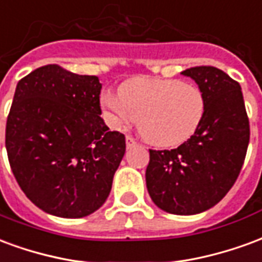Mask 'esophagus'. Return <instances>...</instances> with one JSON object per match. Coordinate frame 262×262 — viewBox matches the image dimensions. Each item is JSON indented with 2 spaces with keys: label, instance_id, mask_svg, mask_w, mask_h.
<instances>
[{
  "label": "esophagus",
  "instance_id": "obj_1",
  "mask_svg": "<svg viewBox=\"0 0 262 262\" xmlns=\"http://www.w3.org/2000/svg\"><path fill=\"white\" fill-rule=\"evenodd\" d=\"M137 143H136V140H135V139H133V137H130V136H126V147L127 148H130V147H133V146H136Z\"/></svg>",
  "mask_w": 262,
  "mask_h": 262
}]
</instances>
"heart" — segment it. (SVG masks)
<instances>
[{"label":"heart","instance_id":"1","mask_svg":"<svg viewBox=\"0 0 262 262\" xmlns=\"http://www.w3.org/2000/svg\"><path fill=\"white\" fill-rule=\"evenodd\" d=\"M102 103L115 122L136 120L142 136L157 147L188 142L206 112V98L198 85L150 77L125 81L118 95H103Z\"/></svg>","mask_w":262,"mask_h":262}]
</instances>
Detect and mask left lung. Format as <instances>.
Masks as SVG:
<instances>
[{"label": "left lung", "mask_w": 262, "mask_h": 262, "mask_svg": "<svg viewBox=\"0 0 262 262\" xmlns=\"http://www.w3.org/2000/svg\"><path fill=\"white\" fill-rule=\"evenodd\" d=\"M191 77L206 98L201 127L174 150H150L148 195L172 214H196L220 202L240 174L250 125L240 84L216 67H192Z\"/></svg>", "instance_id": "1"}]
</instances>
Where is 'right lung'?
Segmentation results:
<instances>
[{"instance_id": "right-lung-1", "label": "right lung", "mask_w": 262, "mask_h": 262, "mask_svg": "<svg viewBox=\"0 0 262 262\" xmlns=\"http://www.w3.org/2000/svg\"><path fill=\"white\" fill-rule=\"evenodd\" d=\"M101 88L95 75L56 64L16 85L5 147L20 189L46 213L78 219L109 196L126 143L99 116Z\"/></svg>"}]
</instances>
